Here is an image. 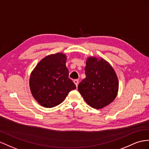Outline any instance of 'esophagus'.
<instances>
[{"label":"esophagus","mask_w":149,"mask_h":149,"mask_svg":"<svg viewBox=\"0 0 149 149\" xmlns=\"http://www.w3.org/2000/svg\"><path fill=\"white\" fill-rule=\"evenodd\" d=\"M74 84H75L76 87H77V86H78V84H79V80H77V79H75L74 81Z\"/></svg>","instance_id":"34e87169"}]
</instances>
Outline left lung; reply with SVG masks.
Listing matches in <instances>:
<instances>
[{"label":"left lung","mask_w":149,"mask_h":149,"mask_svg":"<svg viewBox=\"0 0 149 149\" xmlns=\"http://www.w3.org/2000/svg\"><path fill=\"white\" fill-rule=\"evenodd\" d=\"M86 78L78 85L86 102L95 109H101L114 101L118 91V80L113 68L104 59L90 57L85 67Z\"/></svg>","instance_id":"obj_1"}]
</instances>
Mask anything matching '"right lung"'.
Returning a JSON list of instances; mask_svg holds the SVG:
<instances>
[{"instance_id": "add662e5", "label": "right lung", "mask_w": 149, "mask_h": 149, "mask_svg": "<svg viewBox=\"0 0 149 149\" xmlns=\"http://www.w3.org/2000/svg\"><path fill=\"white\" fill-rule=\"evenodd\" d=\"M66 56L56 53L45 57L32 72L29 86L33 97L45 108H53L65 100L70 91L76 88L68 77Z\"/></svg>"}]
</instances>
